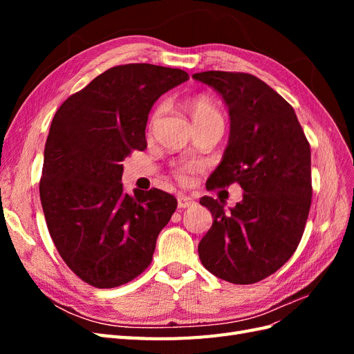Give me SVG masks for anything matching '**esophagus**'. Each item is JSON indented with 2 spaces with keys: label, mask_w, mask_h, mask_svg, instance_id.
<instances>
[{
  "label": "esophagus",
  "mask_w": 354,
  "mask_h": 354,
  "mask_svg": "<svg viewBox=\"0 0 354 354\" xmlns=\"http://www.w3.org/2000/svg\"><path fill=\"white\" fill-rule=\"evenodd\" d=\"M194 203H195V201L192 199V198H189V196L180 195V196L177 198V205H178V208H189V207H194Z\"/></svg>",
  "instance_id": "34e87169"
}]
</instances>
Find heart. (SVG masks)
<instances>
[{
  "label": "heart",
  "instance_id": "obj_1",
  "mask_svg": "<svg viewBox=\"0 0 354 354\" xmlns=\"http://www.w3.org/2000/svg\"><path fill=\"white\" fill-rule=\"evenodd\" d=\"M186 109L189 111L195 125H205L212 122H218L224 125V118L220 109L217 108L216 103H214L211 99L205 97V95H198V97L189 99L186 102ZM160 113H162V106H158L151 120L152 127L158 122ZM198 169H199V164L196 162H181L174 167V176L183 185H189Z\"/></svg>",
  "mask_w": 354,
  "mask_h": 354
}]
</instances>
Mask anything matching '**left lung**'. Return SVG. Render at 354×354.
<instances>
[{"mask_svg":"<svg viewBox=\"0 0 354 354\" xmlns=\"http://www.w3.org/2000/svg\"><path fill=\"white\" fill-rule=\"evenodd\" d=\"M194 78L221 94L230 116L229 145L207 189L238 183L243 190L230 212L218 199L201 198L214 220L199 259L223 281L260 282L291 259L304 233L313 194L310 145L292 106L260 78L223 71Z\"/></svg>","mask_w":354,"mask_h":354,"instance_id":"1","label":"left lung"}]
</instances>
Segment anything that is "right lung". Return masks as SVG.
Segmentation results:
<instances>
[{
    "label": "right lung",
    "instance_id": "obj_1",
    "mask_svg": "<svg viewBox=\"0 0 354 354\" xmlns=\"http://www.w3.org/2000/svg\"><path fill=\"white\" fill-rule=\"evenodd\" d=\"M187 80L185 71L149 63L113 66L53 118L39 198L57 252L85 283L121 286L151 264L177 199L155 187L124 194L121 162L147 147L153 103Z\"/></svg>",
    "mask_w": 354,
    "mask_h": 354
}]
</instances>
